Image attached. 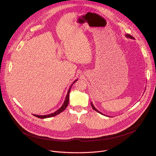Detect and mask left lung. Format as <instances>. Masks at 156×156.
<instances>
[{"label": "left lung", "mask_w": 156, "mask_h": 156, "mask_svg": "<svg viewBox=\"0 0 156 156\" xmlns=\"http://www.w3.org/2000/svg\"><path fill=\"white\" fill-rule=\"evenodd\" d=\"M125 36L126 37H128V38H130V39H135V38L133 37L132 36H131V35H129V34H125ZM91 106H92V108L94 110H96V112H99V114H102V115H104L102 113H101V112H99V111L98 110H97L95 107H94V105L93 104V103L92 102H91Z\"/></svg>", "instance_id": "obj_1"}]
</instances>
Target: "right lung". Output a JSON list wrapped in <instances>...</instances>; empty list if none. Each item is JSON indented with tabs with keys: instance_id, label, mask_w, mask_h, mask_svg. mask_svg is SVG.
Instances as JSON below:
<instances>
[{
	"instance_id": "1",
	"label": "right lung",
	"mask_w": 156,
	"mask_h": 156,
	"mask_svg": "<svg viewBox=\"0 0 156 156\" xmlns=\"http://www.w3.org/2000/svg\"><path fill=\"white\" fill-rule=\"evenodd\" d=\"M78 80H75V81L73 83V84L70 86L69 90L67 92V94H66V97H65V101L63 104V105L61 106V107L58 109L57 111H55V112H54V113H52V114H48V115H35V114H33V115H34L35 117L39 118V119H46V118H50V117H52L54 116H55L58 114H59L60 112H62V111H63L66 108V107H67L68 104H69V94H70V90H71V87L72 86V85L77 81Z\"/></svg>"
}]
</instances>
